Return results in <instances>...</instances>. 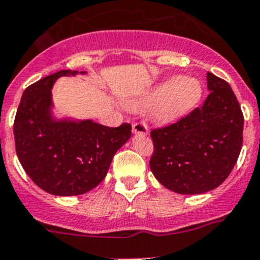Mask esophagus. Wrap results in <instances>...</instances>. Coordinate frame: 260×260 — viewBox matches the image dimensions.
Instances as JSON below:
<instances>
[{"label":"esophagus","instance_id":"1","mask_svg":"<svg viewBox=\"0 0 260 260\" xmlns=\"http://www.w3.org/2000/svg\"><path fill=\"white\" fill-rule=\"evenodd\" d=\"M132 132L136 135H147L148 133V127L145 122H137L133 124Z\"/></svg>","mask_w":260,"mask_h":260}]
</instances>
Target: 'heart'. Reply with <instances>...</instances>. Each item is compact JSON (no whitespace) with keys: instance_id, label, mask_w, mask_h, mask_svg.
<instances>
[{"instance_id":"heart-1","label":"heart","mask_w":260,"mask_h":260,"mask_svg":"<svg viewBox=\"0 0 260 260\" xmlns=\"http://www.w3.org/2000/svg\"><path fill=\"white\" fill-rule=\"evenodd\" d=\"M203 94V83L198 78L174 77L154 86L131 106L138 109L151 108L149 114L154 122L169 124L196 108Z\"/></svg>"}]
</instances>
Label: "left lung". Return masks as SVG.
<instances>
[{
	"label": "left lung",
	"mask_w": 260,
	"mask_h": 260,
	"mask_svg": "<svg viewBox=\"0 0 260 260\" xmlns=\"http://www.w3.org/2000/svg\"><path fill=\"white\" fill-rule=\"evenodd\" d=\"M210 94L176 123L151 131L149 167L159 183L182 195L214 190L229 176L243 146L244 117L229 84L208 73Z\"/></svg>",
	"instance_id": "obj_1"
}]
</instances>
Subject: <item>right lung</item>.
<instances>
[{
	"instance_id": "right-lung-1",
	"label": "right lung",
	"mask_w": 260,
	"mask_h": 260,
	"mask_svg": "<svg viewBox=\"0 0 260 260\" xmlns=\"http://www.w3.org/2000/svg\"><path fill=\"white\" fill-rule=\"evenodd\" d=\"M77 74L78 70H60L31 84L15 117L18 161L39 187L56 196L81 195L98 186L115 152L132 135L129 123L112 128L90 119L75 122L52 117L55 80Z\"/></svg>"
}]
</instances>
